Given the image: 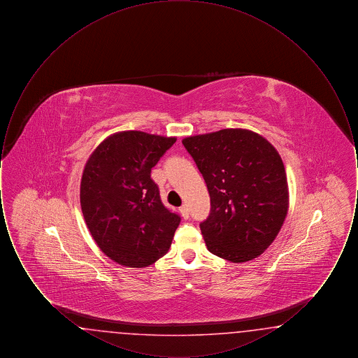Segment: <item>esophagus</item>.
Returning <instances> with one entry per match:
<instances>
[{
    "label": "esophagus",
    "instance_id": "esophagus-1",
    "mask_svg": "<svg viewBox=\"0 0 358 358\" xmlns=\"http://www.w3.org/2000/svg\"><path fill=\"white\" fill-rule=\"evenodd\" d=\"M180 213H181V216H182L184 219L189 217V209H187V205H182V206L180 208Z\"/></svg>",
    "mask_w": 358,
    "mask_h": 358
}]
</instances>
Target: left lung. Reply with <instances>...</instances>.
<instances>
[{
  "label": "left lung",
  "mask_w": 358,
  "mask_h": 358,
  "mask_svg": "<svg viewBox=\"0 0 358 358\" xmlns=\"http://www.w3.org/2000/svg\"><path fill=\"white\" fill-rule=\"evenodd\" d=\"M182 145L210 196L209 216L200 224L209 252L234 263L263 254L289 209L286 171L276 149L243 129L187 136Z\"/></svg>",
  "instance_id": "obj_1"
}]
</instances>
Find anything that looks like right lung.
<instances>
[{
  "label": "right lung",
  "mask_w": 358,
  "mask_h": 358,
  "mask_svg": "<svg viewBox=\"0 0 358 358\" xmlns=\"http://www.w3.org/2000/svg\"><path fill=\"white\" fill-rule=\"evenodd\" d=\"M174 142L122 131L104 139L85 164L80 184L85 224L118 264L148 267L169 251L181 217L162 204L150 173Z\"/></svg>",
  "instance_id": "1"
}]
</instances>
